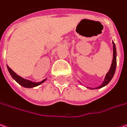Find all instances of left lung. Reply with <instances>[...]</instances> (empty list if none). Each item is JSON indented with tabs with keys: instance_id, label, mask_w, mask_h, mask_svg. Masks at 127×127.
I'll return each mask as SVG.
<instances>
[{
	"instance_id": "left-lung-1",
	"label": "left lung",
	"mask_w": 127,
	"mask_h": 127,
	"mask_svg": "<svg viewBox=\"0 0 127 127\" xmlns=\"http://www.w3.org/2000/svg\"><path fill=\"white\" fill-rule=\"evenodd\" d=\"M116 67V49L115 44L113 41V60H112V63L111 65L110 70L107 72V74L105 77V79H104V81L103 82L101 86H100L99 87H97L95 88H101L102 87L106 86L108 84V83L111 81V80L112 79V78L114 77V75L115 73Z\"/></svg>"
}]
</instances>
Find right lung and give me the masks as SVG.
<instances>
[{"label": "right lung", "instance_id": "right-lung-1", "mask_svg": "<svg viewBox=\"0 0 127 127\" xmlns=\"http://www.w3.org/2000/svg\"><path fill=\"white\" fill-rule=\"evenodd\" d=\"M7 68H8V70L9 72V73L11 74L12 78L14 79L19 83V85H21V86L24 87V88H34V87H36V86H39L40 84L43 83L46 80V79H44V80H43L41 82H38V83L32 82L31 80H26V79H24L23 78H21V77H20L16 72H14L12 70L8 65H7Z\"/></svg>", "mask_w": 127, "mask_h": 127}]
</instances>
